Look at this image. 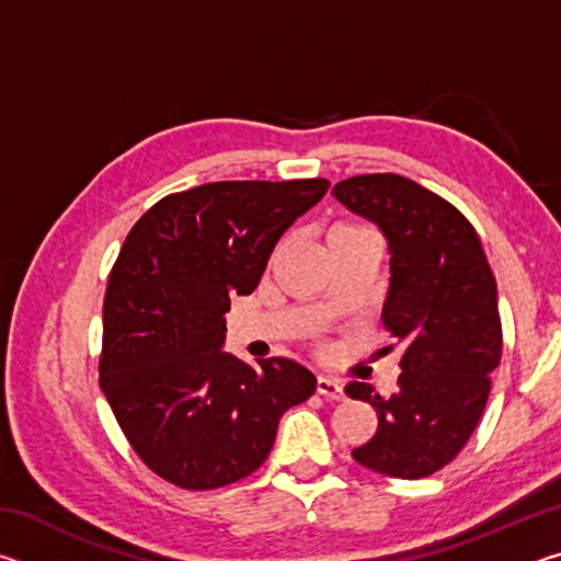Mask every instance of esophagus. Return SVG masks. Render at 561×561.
Wrapping results in <instances>:
<instances>
[{"label":"esophagus","instance_id":"1","mask_svg":"<svg viewBox=\"0 0 561 561\" xmlns=\"http://www.w3.org/2000/svg\"><path fill=\"white\" fill-rule=\"evenodd\" d=\"M317 393L329 398V401H344V398H346L344 386L334 381V378H324V376L317 378Z\"/></svg>","mask_w":561,"mask_h":561}]
</instances>
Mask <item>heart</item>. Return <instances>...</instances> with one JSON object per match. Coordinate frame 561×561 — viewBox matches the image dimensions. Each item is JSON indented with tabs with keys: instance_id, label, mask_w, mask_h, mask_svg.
I'll return each instance as SVG.
<instances>
[{
	"instance_id": "heart-1",
	"label": "heart",
	"mask_w": 561,
	"mask_h": 561,
	"mask_svg": "<svg viewBox=\"0 0 561 561\" xmlns=\"http://www.w3.org/2000/svg\"><path fill=\"white\" fill-rule=\"evenodd\" d=\"M366 234V230L356 222H348V220H339L329 227L327 232V240L329 244H336V242H346V240H354V237Z\"/></svg>"
}]
</instances>
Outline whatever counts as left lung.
Listing matches in <instances>:
<instances>
[{"label": "left lung", "instance_id": "1", "mask_svg": "<svg viewBox=\"0 0 561 561\" xmlns=\"http://www.w3.org/2000/svg\"><path fill=\"white\" fill-rule=\"evenodd\" d=\"M336 201L381 227L391 250L383 329L401 346L398 393L348 383L374 405L376 435L354 460L388 478L417 480L455 460L485 411L502 356L497 284L480 237L458 207L396 173L346 178Z\"/></svg>", "mask_w": 561, "mask_h": 561}]
</instances>
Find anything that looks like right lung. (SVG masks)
<instances>
[{"mask_svg": "<svg viewBox=\"0 0 561 561\" xmlns=\"http://www.w3.org/2000/svg\"><path fill=\"white\" fill-rule=\"evenodd\" d=\"M329 180H222L158 201L133 225L103 299L99 383L130 448L158 478L217 490L247 478L284 411L317 378L289 358L257 368L222 351L232 297L257 289L267 260Z\"/></svg>", "mask_w": 561, "mask_h": 561, "instance_id": "obj_1", "label": "right lung"}]
</instances>
